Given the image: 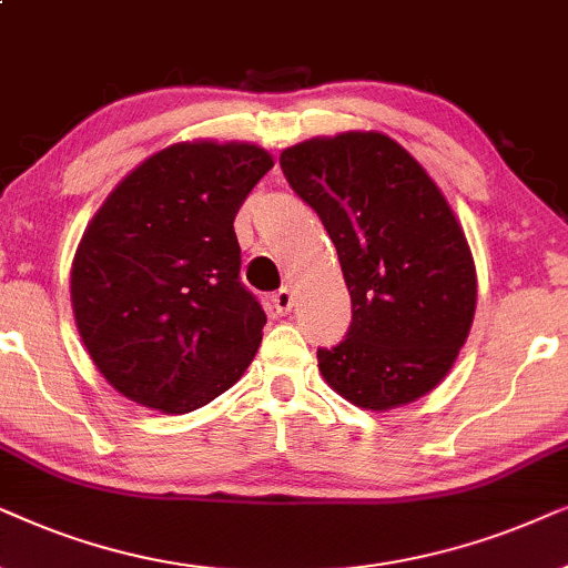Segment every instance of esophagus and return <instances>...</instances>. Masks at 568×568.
<instances>
[{
  "label": "esophagus",
  "mask_w": 568,
  "mask_h": 568,
  "mask_svg": "<svg viewBox=\"0 0 568 568\" xmlns=\"http://www.w3.org/2000/svg\"><path fill=\"white\" fill-rule=\"evenodd\" d=\"M272 308H275L277 314H288L293 308V291L291 288H280L272 293Z\"/></svg>",
  "instance_id": "obj_1"
}]
</instances>
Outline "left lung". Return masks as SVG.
I'll use <instances>...</instances> for the list:
<instances>
[{"label": "left lung", "instance_id": "8db88e82", "mask_svg": "<svg viewBox=\"0 0 568 568\" xmlns=\"http://www.w3.org/2000/svg\"><path fill=\"white\" fill-rule=\"evenodd\" d=\"M280 169L320 215L351 293L353 322L320 372L366 410L413 403L449 374L475 314V262L442 189L382 132L283 150Z\"/></svg>", "mask_w": 568, "mask_h": 568}]
</instances>
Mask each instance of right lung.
Returning <instances> with one entry per match:
<instances>
[{
    "mask_svg": "<svg viewBox=\"0 0 568 568\" xmlns=\"http://www.w3.org/2000/svg\"><path fill=\"white\" fill-rule=\"evenodd\" d=\"M272 165L248 142H179L121 179L82 233L74 322L124 397L192 413L246 372L267 316L239 277L233 221Z\"/></svg>",
    "mask_w": 568,
    "mask_h": 568,
    "instance_id": "right-lung-1",
    "label": "right lung"
}]
</instances>
